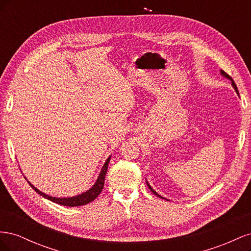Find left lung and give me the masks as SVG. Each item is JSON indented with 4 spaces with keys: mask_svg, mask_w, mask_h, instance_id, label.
Instances as JSON below:
<instances>
[{
    "mask_svg": "<svg viewBox=\"0 0 251 251\" xmlns=\"http://www.w3.org/2000/svg\"><path fill=\"white\" fill-rule=\"evenodd\" d=\"M220 73H221L222 75H223V76L225 77V78H227V79H229L230 81H231V86L233 87V89H234V91H235V92H237V94L239 95V91H238V88H237V85H235V83H234V81H233V79L229 76V75L228 74H227V73H225L223 70H221V71H220ZM147 184H148V186H149V188L151 189V193H153L154 195H156L157 197H159V198H161V199H164V200H168V199H165V198H163V197L162 196H160V195H159V194H157L155 191H154V189H153V187H151L150 184H149V182L147 181Z\"/></svg>",
    "mask_w": 251,
    "mask_h": 251,
    "instance_id": "1",
    "label": "left lung"
}]
</instances>
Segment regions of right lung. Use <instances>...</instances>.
I'll use <instances>...</instances> for the list:
<instances>
[{
	"instance_id": "add662e5",
	"label": "right lung",
	"mask_w": 251,
	"mask_h": 251,
	"mask_svg": "<svg viewBox=\"0 0 251 251\" xmlns=\"http://www.w3.org/2000/svg\"><path fill=\"white\" fill-rule=\"evenodd\" d=\"M110 160H111V156L107 159V161L104 162L100 175H98V178H97L96 182L92 187L88 189V191L85 192V193H82V194L77 195V196H74V197H69V198H56V197H51L49 195H46L45 193H42L40 189H37L35 186H33L31 183H30L26 177H25V179L27 180L29 185L31 186L37 194H40L42 197H44V198H46V199H48L52 202L60 204V205H65V206H70V207L81 206V205H86L90 202H92L94 199L97 198V196L101 193L102 188H103V184H104L105 174H107L108 165H109Z\"/></svg>"
}]
</instances>
